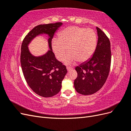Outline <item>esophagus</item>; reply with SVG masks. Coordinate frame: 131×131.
<instances>
[{
	"label": "esophagus",
	"mask_w": 131,
	"mask_h": 131,
	"mask_svg": "<svg viewBox=\"0 0 131 131\" xmlns=\"http://www.w3.org/2000/svg\"><path fill=\"white\" fill-rule=\"evenodd\" d=\"M67 70H68V71H70V70L73 69V68H72V67H67Z\"/></svg>",
	"instance_id": "34e87169"
}]
</instances>
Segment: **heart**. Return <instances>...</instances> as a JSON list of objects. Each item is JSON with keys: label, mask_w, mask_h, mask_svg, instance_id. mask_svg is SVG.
I'll return each instance as SVG.
<instances>
[{"label": "heart", "mask_w": 131, "mask_h": 131, "mask_svg": "<svg viewBox=\"0 0 131 131\" xmlns=\"http://www.w3.org/2000/svg\"><path fill=\"white\" fill-rule=\"evenodd\" d=\"M97 45L95 31L90 28L72 26L62 30L58 39H53L51 47L55 56L59 61L64 59L68 48L69 53L64 59L67 64H73L77 61L84 62L92 56Z\"/></svg>", "instance_id": "obj_1"}]
</instances>
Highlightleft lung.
Segmentation results:
<instances>
[{"mask_svg": "<svg viewBox=\"0 0 131 131\" xmlns=\"http://www.w3.org/2000/svg\"><path fill=\"white\" fill-rule=\"evenodd\" d=\"M96 29L98 42L93 56L75 68L78 77L74 80V88L83 95L92 94L100 90L110 72L112 53L109 39L100 28Z\"/></svg>", "mask_w": 131, "mask_h": 131, "instance_id": "obj_1", "label": "left lung"}]
</instances>
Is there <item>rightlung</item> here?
Segmentation results:
<instances>
[{
	"label": "right lung",
	"mask_w": 131,
	"mask_h": 131,
	"mask_svg": "<svg viewBox=\"0 0 131 131\" xmlns=\"http://www.w3.org/2000/svg\"><path fill=\"white\" fill-rule=\"evenodd\" d=\"M62 25V22L38 25L28 33L22 43L20 61L23 75L30 88L43 97H52L60 91L67 73L66 67L57 60L51 47L54 34ZM42 34L49 35L50 50L41 57H35L30 53L27 45L35 37Z\"/></svg>",
	"instance_id": "obj_1"
}]
</instances>
